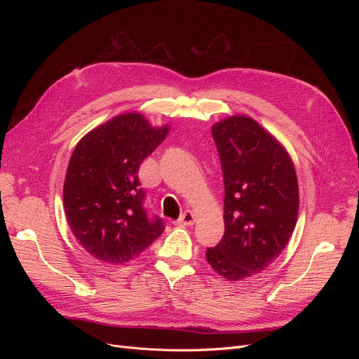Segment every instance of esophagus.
Returning <instances> with one entry per match:
<instances>
[{
  "label": "esophagus",
  "mask_w": 359,
  "mask_h": 359,
  "mask_svg": "<svg viewBox=\"0 0 359 359\" xmlns=\"http://www.w3.org/2000/svg\"><path fill=\"white\" fill-rule=\"evenodd\" d=\"M195 215L191 212V211H184L180 218L177 219V224L179 225H186V227H189V225H194L195 224Z\"/></svg>",
  "instance_id": "obj_1"
}]
</instances>
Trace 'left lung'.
<instances>
[{
    "mask_svg": "<svg viewBox=\"0 0 359 359\" xmlns=\"http://www.w3.org/2000/svg\"><path fill=\"white\" fill-rule=\"evenodd\" d=\"M224 176L225 231L206 260L227 280L265 271L288 244L298 217L294 163L273 135L246 115L212 126Z\"/></svg>",
    "mask_w": 359,
    "mask_h": 359,
    "instance_id": "8db88e82",
    "label": "left lung"
}]
</instances>
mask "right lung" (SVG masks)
Instances as JSON below:
<instances>
[{
  "label": "right lung",
  "instance_id": "add662e5",
  "mask_svg": "<svg viewBox=\"0 0 359 359\" xmlns=\"http://www.w3.org/2000/svg\"><path fill=\"white\" fill-rule=\"evenodd\" d=\"M138 111H126L90 130L75 147L64 183V208L75 238L102 262L121 265L164 231L144 208L141 163L168 134Z\"/></svg>",
  "mask_w": 359,
  "mask_h": 359
}]
</instances>
